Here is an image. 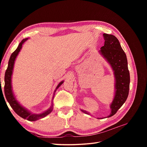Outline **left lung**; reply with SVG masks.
Masks as SVG:
<instances>
[{
  "label": "left lung",
  "mask_w": 147,
  "mask_h": 147,
  "mask_svg": "<svg viewBox=\"0 0 147 147\" xmlns=\"http://www.w3.org/2000/svg\"><path fill=\"white\" fill-rule=\"evenodd\" d=\"M103 36L105 40L104 45L100 48L99 53L110 65L115 77V95L110 105V114L107 117L109 118L116 113L126 102L129 90L130 75L126 55L117 38L107 34H104ZM81 111L90 115L86 110L81 109Z\"/></svg>",
  "instance_id": "left-lung-1"
}]
</instances>
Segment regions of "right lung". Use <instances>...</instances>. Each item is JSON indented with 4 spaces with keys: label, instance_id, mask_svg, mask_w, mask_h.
I'll return each instance as SVG.
<instances>
[{
    "label": "right lung",
    "instance_id": "add662e5",
    "mask_svg": "<svg viewBox=\"0 0 147 147\" xmlns=\"http://www.w3.org/2000/svg\"><path fill=\"white\" fill-rule=\"evenodd\" d=\"M28 40V38L23 39L19 44V45L16 48V50L12 53L10 57L9 61H8V67L5 74V86H4V92H5V96L8 102L9 103V104L11 107V108L13 109V110L15 111V113L17 115H18L20 117L25 119H28V121H37V120L39 119L45 117L48 115L50 114L53 111V104L52 102V104L50 107L46 111H45V112H43V113H39V114L32 113L30 111L28 110L26 108H24L23 106H22L19 103V102L16 100L14 93L13 92L12 85H11V77H12V74H13V67H14L15 61L16 60L17 56L18 55L20 51L21 50L23 45L25 43V42ZM63 83H64V81H62L58 84V85L57 86L56 90L55 91V93L57 89ZM55 93H54V96H55ZM54 96L53 97V99L54 98Z\"/></svg>",
    "mask_w": 147,
    "mask_h": 147
}]
</instances>
